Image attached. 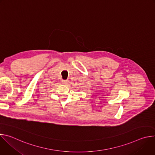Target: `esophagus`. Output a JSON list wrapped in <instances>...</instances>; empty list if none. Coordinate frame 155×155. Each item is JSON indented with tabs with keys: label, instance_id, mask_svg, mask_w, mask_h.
Wrapping results in <instances>:
<instances>
[{
	"label": "esophagus",
	"instance_id": "obj_1",
	"mask_svg": "<svg viewBox=\"0 0 155 155\" xmlns=\"http://www.w3.org/2000/svg\"><path fill=\"white\" fill-rule=\"evenodd\" d=\"M62 82L63 84H67L69 83V80H62Z\"/></svg>",
	"mask_w": 155,
	"mask_h": 155
}]
</instances>
